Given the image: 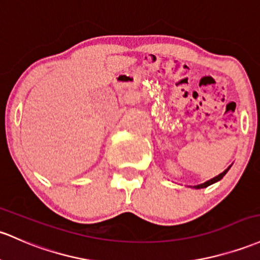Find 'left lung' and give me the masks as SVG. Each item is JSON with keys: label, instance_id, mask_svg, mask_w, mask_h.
<instances>
[{"label": "left lung", "instance_id": "1", "mask_svg": "<svg viewBox=\"0 0 260 260\" xmlns=\"http://www.w3.org/2000/svg\"><path fill=\"white\" fill-rule=\"evenodd\" d=\"M232 167V165H230V167L227 168L226 170H224L223 173H221V174H218L217 176H215V178L213 179H211V180H207L206 182H204V184H200V185H195V186H193V189H204V187H207V186H210V185H212V184H215V182H217V181H219L221 180L222 178H223L224 175H226L227 174V172L228 170H230V168Z\"/></svg>", "mask_w": 260, "mask_h": 260}]
</instances>
